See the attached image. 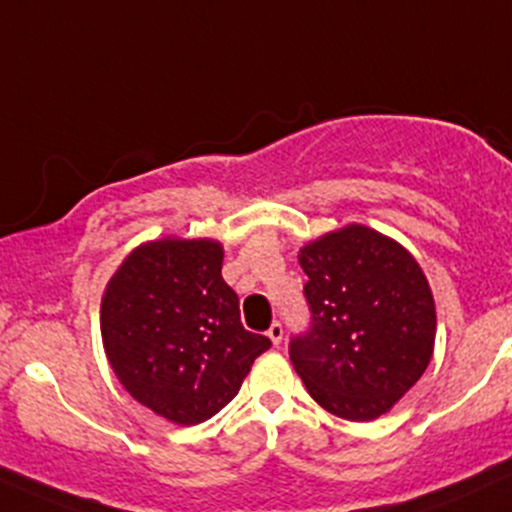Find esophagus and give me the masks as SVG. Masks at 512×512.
<instances>
[{
  "mask_svg": "<svg viewBox=\"0 0 512 512\" xmlns=\"http://www.w3.org/2000/svg\"><path fill=\"white\" fill-rule=\"evenodd\" d=\"M267 335H269V340L274 342V345H282V338H284V325L279 323V320H274V323L269 325Z\"/></svg>",
  "mask_w": 512,
  "mask_h": 512,
  "instance_id": "esophagus-1",
  "label": "esophagus"
}]
</instances>
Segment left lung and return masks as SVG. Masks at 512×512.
<instances>
[{"label": "left lung", "mask_w": 512, "mask_h": 512, "mask_svg": "<svg viewBox=\"0 0 512 512\" xmlns=\"http://www.w3.org/2000/svg\"><path fill=\"white\" fill-rule=\"evenodd\" d=\"M311 323L289 357L311 398L345 420H374L430 364L435 301L418 262L386 235L347 226L299 252Z\"/></svg>", "instance_id": "1"}]
</instances>
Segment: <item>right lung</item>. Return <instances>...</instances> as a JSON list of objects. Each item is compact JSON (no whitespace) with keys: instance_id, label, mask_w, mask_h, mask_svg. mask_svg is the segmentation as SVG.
Instances as JSON below:
<instances>
[{"instance_id":"1","label":"right lung","mask_w":512,"mask_h":512,"mask_svg":"<svg viewBox=\"0 0 512 512\" xmlns=\"http://www.w3.org/2000/svg\"><path fill=\"white\" fill-rule=\"evenodd\" d=\"M213 240H155L123 260L101 299V340L123 389L179 425L209 420L240 391L269 338L240 323Z\"/></svg>"}]
</instances>
